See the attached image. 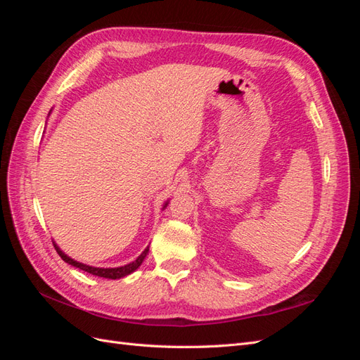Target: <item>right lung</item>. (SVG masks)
<instances>
[{
    "label": "right lung",
    "mask_w": 360,
    "mask_h": 360,
    "mask_svg": "<svg viewBox=\"0 0 360 360\" xmlns=\"http://www.w3.org/2000/svg\"><path fill=\"white\" fill-rule=\"evenodd\" d=\"M49 114H51V112H49ZM168 202H169V201H167L165 204H163L162 210H165V207L168 205ZM52 243H53V248L57 249L58 255L63 258V261H66L68 264H70V266H73V267H76V269H81V270L86 271V274H91V275H94V276H101V278H106V279H120V278H124V276H127V275H130V274H134V271H135L141 264H143L144 258H146L147 254H148V246H147V248L143 250V254H141L135 261H132V263H129V264L120 266V267H93V266L79 263V261H76V259L70 258L68 254L63 252V250L60 249V246H58L56 242H52Z\"/></svg>",
    "instance_id": "1"
}]
</instances>
